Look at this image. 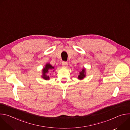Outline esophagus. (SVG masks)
<instances>
[{
  "label": "esophagus",
  "mask_w": 130,
  "mask_h": 130,
  "mask_svg": "<svg viewBox=\"0 0 130 130\" xmlns=\"http://www.w3.org/2000/svg\"><path fill=\"white\" fill-rule=\"evenodd\" d=\"M62 66L64 67H66L67 66V65H68V63L67 62H63L62 63Z\"/></svg>",
  "instance_id": "obj_1"
}]
</instances>
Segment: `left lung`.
<instances>
[{
  "label": "left lung",
  "mask_w": 130,
  "mask_h": 130,
  "mask_svg": "<svg viewBox=\"0 0 130 130\" xmlns=\"http://www.w3.org/2000/svg\"><path fill=\"white\" fill-rule=\"evenodd\" d=\"M86 77V69L84 68L82 71L79 72V75L78 77V79L80 80H83Z\"/></svg>",
  "instance_id": "8db88e82"
}]
</instances>
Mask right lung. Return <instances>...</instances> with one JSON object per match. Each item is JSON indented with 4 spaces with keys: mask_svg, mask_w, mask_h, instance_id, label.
<instances>
[{
    "mask_svg": "<svg viewBox=\"0 0 130 130\" xmlns=\"http://www.w3.org/2000/svg\"><path fill=\"white\" fill-rule=\"evenodd\" d=\"M54 71V67L52 66L50 63H47L45 65V67L42 69V78L46 80H49L50 79V77L48 73L49 71Z\"/></svg>",
    "mask_w": 130,
    "mask_h": 130,
    "instance_id": "add662e5",
    "label": "right lung"
}]
</instances>
